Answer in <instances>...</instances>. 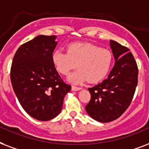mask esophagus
<instances>
[{
  "mask_svg": "<svg viewBox=\"0 0 149 149\" xmlns=\"http://www.w3.org/2000/svg\"><path fill=\"white\" fill-rule=\"evenodd\" d=\"M71 89H72V91H78V90H81V88L77 87V86H74V85H72V86H71Z\"/></svg>",
  "mask_w": 149,
  "mask_h": 149,
  "instance_id": "1",
  "label": "esophagus"
}]
</instances>
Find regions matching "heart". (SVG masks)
I'll list each match as a JSON object with an SVG mask.
<instances>
[{"instance_id":"obj_1","label":"heart","mask_w":149,"mask_h":149,"mask_svg":"<svg viewBox=\"0 0 149 149\" xmlns=\"http://www.w3.org/2000/svg\"><path fill=\"white\" fill-rule=\"evenodd\" d=\"M52 61L59 73L67 75L71 74L70 81L81 83L88 80L96 83L107 76L111 68L113 54L109 50L85 42H73L68 46L67 51L58 49L52 54Z\"/></svg>"}]
</instances>
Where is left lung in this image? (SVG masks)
<instances>
[{"label":"left lung","mask_w":149,"mask_h":149,"mask_svg":"<svg viewBox=\"0 0 149 149\" xmlns=\"http://www.w3.org/2000/svg\"><path fill=\"white\" fill-rule=\"evenodd\" d=\"M110 47L115 65L107 79L88 88L91 100L85 107L91 117L102 123L113 121L126 111L138 85V65L130 49L113 40Z\"/></svg>","instance_id":"left-lung-1"}]
</instances>
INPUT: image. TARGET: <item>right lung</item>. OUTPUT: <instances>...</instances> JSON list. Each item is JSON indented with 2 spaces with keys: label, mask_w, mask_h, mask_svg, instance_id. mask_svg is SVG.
Returning a JSON list of instances; mask_svg holds the SVG:
<instances>
[{
  "label": "right lung",
  "mask_w": 149,
  "mask_h": 149,
  "mask_svg": "<svg viewBox=\"0 0 149 149\" xmlns=\"http://www.w3.org/2000/svg\"><path fill=\"white\" fill-rule=\"evenodd\" d=\"M55 36H38L21 45L14 56L11 81L21 106L41 121L54 118L71 86L64 82L52 61Z\"/></svg>",
  "instance_id": "add662e5"
}]
</instances>
